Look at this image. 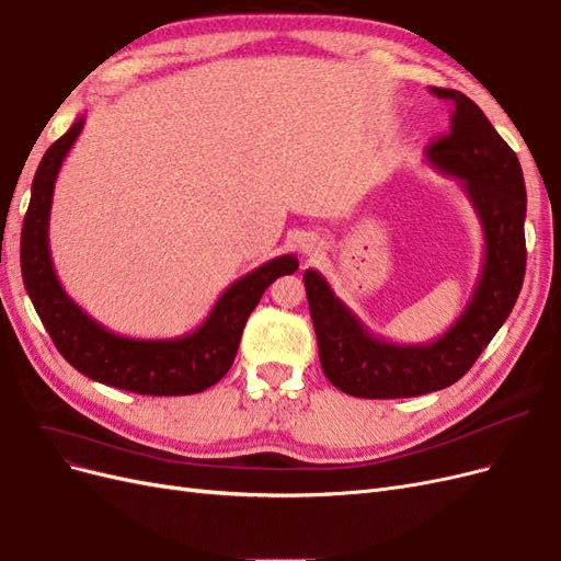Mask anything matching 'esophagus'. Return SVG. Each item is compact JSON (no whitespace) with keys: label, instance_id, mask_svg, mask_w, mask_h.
<instances>
[{"label":"esophagus","instance_id":"obj_1","mask_svg":"<svg viewBox=\"0 0 561 561\" xmlns=\"http://www.w3.org/2000/svg\"><path fill=\"white\" fill-rule=\"evenodd\" d=\"M301 250L307 252V254H313V252H316V245H313V243H301Z\"/></svg>","mask_w":561,"mask_h":561}]
</instances>
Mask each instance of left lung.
<instances>
[{"label": "left lung", "instance_id": "left-lung-1", "mask_svg": "<svg viewBox=\"0 0 561 561\" xmlns=\"http://www.w3.org/2000/svg\"><path fill=\"white\" fill-rule=\"evenodd\" d=\"M433 93L451 100L454 114L449 135L426 147V161L458 180L478 215L482 268L463 313L426 344H396L375 334L320 271H304L322 371L353 398H414L456 383L511 316L522 290L526 186L517 154L468 95L449 89Z\"/></svg>", "mask_w": 561, "mask_h": 561}]
</instances>
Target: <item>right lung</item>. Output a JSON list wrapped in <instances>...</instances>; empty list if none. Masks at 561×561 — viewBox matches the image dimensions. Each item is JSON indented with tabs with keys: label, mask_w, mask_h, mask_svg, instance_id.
<instances>
[{
	"label": "right lung",
	"mask_w": 561,
	"mask_h": 561,
	"mask_svg": "<svg viewBox=\"0 0 561 561\" xmlns=\"http://www.w3.org/2000/svg\"><path fill=\"white\" fill-rule=\"evenodd\" d=\"M87 116H79L46 154L32 180V196L21 233V271L46 332L62 358L81 375L140 396H192L222 379L233 365L248 316L266 287L295 274V254H280L231 283L201 325L173 339L122 336L83 311L62 290L48 248V219L56 178L77 142Z\"/></svg>",
	"instance_id": "right-lung-1"
}]
</instances>
